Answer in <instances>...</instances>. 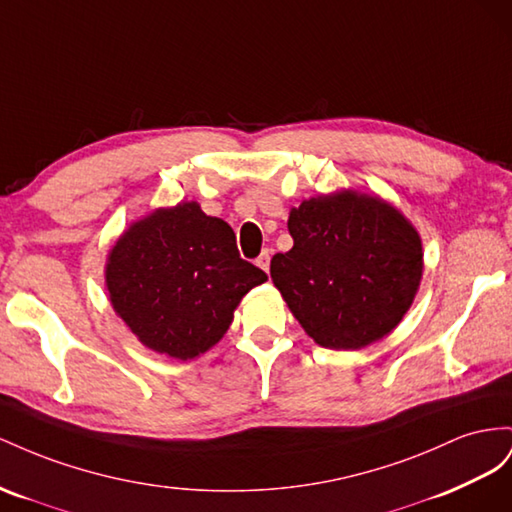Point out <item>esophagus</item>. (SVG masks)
Wrapping results in <instances>:
<instances>
[{"label":"esophagus","mask_w":512,"mask_h":512,"mask_svg":"<svg viewBox=\"0 0 512 512\" xmlns=\"http://www.w3.org/2000/svg\"><path fill=\"white\" fill-rule=\"evenodd\" d=\"M270 257H272V248H266V251L257 257L255 264L264 272H270Z\"/></svg>","instance_id":"34e87169"}]
</instances>
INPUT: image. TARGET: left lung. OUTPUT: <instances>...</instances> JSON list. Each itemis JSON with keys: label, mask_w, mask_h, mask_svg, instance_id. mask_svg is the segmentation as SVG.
Here are the masks:
<instances>
[{"label": "left lung", "mask_w": 512, "mask_h": 512, "mask_svg": "<svg viewBox=\"0 0 512 512\" xmlns=\"http://www.w3.org/2000/svg\"><path fill=\"white\" fill-rule=\"evenodd\" d=\"M287 227L294 246L272 257L270 274L317 345L362 349L399 326L420 285L422 242L397 208L339 191L291 208Z\"/></svg>", "instance_id": "1"}]
</instances>
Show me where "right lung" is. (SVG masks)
Listing matches in <instances>:
<instances>
[{"instance_id": "obj_1", "label": "right lung", "mask_w": 512, "mask_h": 512, "mask_svg": "<svg viewBox=\"0 0 512 512\" xmlns=\"http://www.w3.org/2000/svg\"><path fill=\"white\" fill-rule=\"evenodd\" d=\"M105 281L113 311L145 347L193 360L223 339L240 300L268 276L240 257L225 221L182 201L122 233Z\"/></svg>"}]
</instances>
